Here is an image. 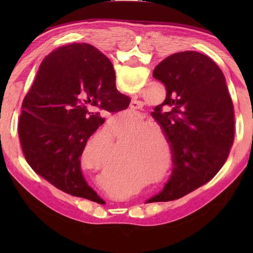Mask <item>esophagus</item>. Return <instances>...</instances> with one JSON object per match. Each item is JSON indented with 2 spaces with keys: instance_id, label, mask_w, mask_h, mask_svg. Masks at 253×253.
I'll list each match as a JSON object with an SVG mask.
<instances>
[{
  "instance_id": "obj_1",
  "label": "esophagus",
  "mask_w": 253,
  "mask_h": 253,
  "mask_svg": "<svg viewBox=\"0 0 253 253\" xmlns=\"http://www.w3.org/2000/svg\"><path fill=\"white\" fill-rule=\"evenodd\" d=\"M142 107H143V102L137 99V96L135 95L134 97H132V100L130 102V109L131 110H137V109L142 108Z\"/></svg>"
}]
</instances>
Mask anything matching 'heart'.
Returning a JSON list of instances; mask_svg holds the SVG:
<instances>
[{
    "label": "heart",
    "mask_w": 253,
    "mask_h": 253,
    "mask_svg": "<svg viewBox=\"0 0 253 253\" xmlns=\"http://www.w3.org/2000/svg\"><path fill=\"white\" fill-rule=\"evenodd\" d=\"M143 131H144L143 129H140V135H142V132H143Z\"/></svg>",
    "instance_id": "heart-1"
}]
</instances>
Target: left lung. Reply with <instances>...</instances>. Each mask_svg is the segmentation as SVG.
I'll return each mask as SVG.
<instances>
[{
    "label": "left lung",
    "instance_id": "obj_1",
    "mask_svg": "<svg viewBox=\"0 0 253 253\" xmlns=\"http://www.w3.org/2000/svg\"><path fill=\"white\" fill-rule=\"evenodd\" d=\"M106 69L110 60L98 50ZM153 77L164 84L165 100L152 116L162 126L173 154L172 176L147 201L177 200L215 176L234 140V110L223 72L195 51L174 53L158 63Z\"/></svg>",
    "mask_w": 253,
    "mask_h": 253
}]
</instances>
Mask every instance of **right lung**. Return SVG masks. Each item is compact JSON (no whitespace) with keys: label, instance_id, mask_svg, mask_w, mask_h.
Returning <instances> with one entry per match:
<instances>
[{"label":"right lung","instance_id":"obj_1","mask_svg":"<svg viewBox=\"0 0 253 253\" xmlns=\"http://www.w3.org/2000/svg\"><path fill=\"white\" fill-rule=\"evenodd\" d=\"M115 80V71L102 66L95 46H61L42 60L19 121L21 147L34 172L59 190L93 202L99 198L84 181L80 157L89 137L105 123L100 111L129 105Z\"/></svg>","mask_w":253,"mask_h":253}]
</instances>
